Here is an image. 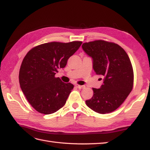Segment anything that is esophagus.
<instances>
[{"mask_svg":"<svg viewBox=\"0 0 150 150\" xmlns=\"http://www.w3.org/2000/svg\"><path fill=\"white\" fill-rule=\"evenodd\" d=\"M75 86L78 89H83L85 87V86H80V85H78V84H75Z\"/></svg>","mask_w":150,"mask_h":150,"instance_id":"1","label":"esophagus"}]
</instances>
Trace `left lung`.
I'll use <instances>...</instances> for the list:
<instances>
[{"label": "left lung", "instance_id": "8db88e82", "mask_svg": "<svg viewBox=\"0 0 150 150\" xmlns=\"http://www.w3.org/2000/svg\"><path fill=\"white\" fill-rule=\"evenodd\" d=\"M82 49L92 58L96 74L104 77L100 88H93V95L86 100L87 106L101 114L114 112L133 87V70L129 56L119 45L104 40L83 43Z\"/></svg>", "mask_w": 150, "mask_h": 150}]
</instances>
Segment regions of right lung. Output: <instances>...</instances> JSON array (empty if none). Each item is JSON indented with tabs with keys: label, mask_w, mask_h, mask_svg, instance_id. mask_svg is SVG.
<instances>
[{
	"label": "right lung",
	"mask_w": 150,
	"mask_h": 150,
	"mask_svg": "<svg viewBox=\"0 0 150 150\" xmlns=\"http://www.w3.org/2000/svg\"><path fill=\"white\" fill-rule=\"evenodd\" d=\"M81 44L80 41L52 42L33 47L25 55L19 70V84L37 112L51 114L65 104L74 86L63 82L55 75L58 69L65 67L68 59Z\"/></svg>",
	"instance_id": "obj_1"
}]
</instances>
